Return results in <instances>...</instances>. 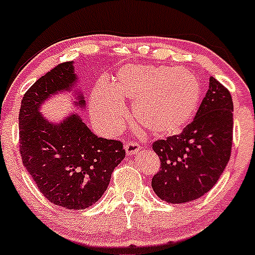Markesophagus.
Returning <instances> with one entry per match:
<instances>
[{"instance_id":"1","label":"esophagus","mask_w":255,"mask_h":255,"mask_svg":"<svg viewBox=\"0 0 255 255\" xmlns=\"http://www.w3.org/2000/svg\"><path fill=\"white\" fill-rule=\"evenodd\" d=\"M124 148L128 155H135L139 150V144L136 142H128Z\"/></svg>"}]
</instances>
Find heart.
Listing matches in <instances>:
<instances>
[{
  "instance_id": "heart-1",
  "label": "heart",
  "mask_w": 255,
  "mask_h": 255,
  "mask_svg": "<svg viewBox=\"0 0 255 255\" xmlns=\"http://www.w3.org/2000/svg\"><path fill=\"white\" fill-rule=\"evenodd\" d=\"M202 98L198 78L165 65L128 64L111 85L100 83L90 98L96 125L107 136L122 130L127 119L123 102L133 101L136 120L158 137L181 133L192 123Z\"/></svg>"
}]
</instances>
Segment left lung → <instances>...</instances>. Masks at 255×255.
Masks as SVG:
<instances>
[{
	"label": "left lung",
	"instance_id": "obj_1",
	"mask_svg": "<svg viewBox=\"0 0 255 255\" xmlns=\"http://www.w3.org/2000/svg\"><path fill=\"white\" fill-rule=\"evenodd\" d=\"M234 103L229 90L209 79L194 120L180 135L153 143L160 170L152 179L155 194L168 203L194 201L218 182L230 160Z\"/></svg>",
	"mask_w": 255,
	"mask_h": 255
}]
</instances>
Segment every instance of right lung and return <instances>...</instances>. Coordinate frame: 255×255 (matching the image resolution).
Segmentation results:
<instances>
[{"mask_svg":"<svg viewBox=\"0 0 255 255\" xmlns=\"http://www.w3.org/2000/svg\"><path fill=\"white\" fill-rule=\"evenodd\" d=\"M78 80L74 62L58 64L26 91L19 112L24 166L48 201L75 210L103 196L114 168L125 158L122 142L96 136L78 113L50 122L40 112L51 97L72 91L74 106L84 109L86 101Z\"/></svg>","mask_w":255,"mask_h":255,"instance_id":"right-lung-1","label":"right lung"}]
</instances>
